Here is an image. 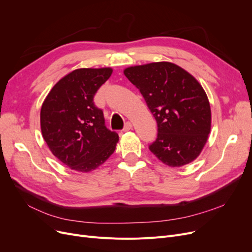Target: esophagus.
Instances as JSON below:
<instances>
[{
    "label": "esophagus",
    "mask_w": 252,
    "mask_h": 252,
    "mask_svg": "<svg viewBox=\"0 0 252 252\" xmlns=\"http://www.w3.org/2000/svg\"><path fill=\"white\" fill-rule=\"evenodd\" d=\"M131 129H132V124H131L130 122L125 123V126H124V128H123L124 132H127V131H129V130H131Z\"/></svg>",
    "instance_id": "34e87169"
}]
</instances>
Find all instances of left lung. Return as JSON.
Wrapping results in <instances>:
<instances>
[{
	"label": "left lung",
	"instance_id": "1",
	"mask_svg": "<svg viewBox=\"0 0 252 252\" xmlns=\"http://www.w3.org/2000/svg\"><path fill=\"white\" fill-rule=\"evenodd\" d=\"M124 75L145 98L158 124L150 151L169 167L198 158L211 130V110L205 90L179 65L159 62L129 66Z\"/></svg>",
	"mask_w": 252,
	"mask_h": 252
}]
</instances>
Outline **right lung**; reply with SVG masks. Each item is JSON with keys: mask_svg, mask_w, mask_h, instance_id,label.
I'll return each mask as SVG.
<instances>
[{"mask_svg": "<svg viewBox=\"0 0 252 252\" xmlns=\"http://www.w3.org/2000/svg\"><path fill=\"white\" fill-rule=\"evenodd\" d=\"M112 73V67L77 68L55 84L42 104L43 138L71 170L93 171L116 150L119 135L104 126L103 113L93 102Z\"/></svg>", "mask_w": 252, "mask_h": 252, "instance_id": "right-lung-1", "label": "right lung"}]
</instances>
